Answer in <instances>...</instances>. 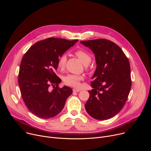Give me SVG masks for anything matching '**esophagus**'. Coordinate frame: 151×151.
Instances as JSON below:
<instances>
[{"label": "esophagus", "instance_id": "34e87169", "mask_svg": "<svg viewBox=\"0 0 151 151\" xmlns=\"http://www.w3.org/2000/svg\"><path fill=\"white\" fill-rule=\"evenodd\" d=\"M73 92H79V91H80V90L78 89V88H73Z\"/></svg>", "mask_w": 151, "mask_h": 151}]
</instances>
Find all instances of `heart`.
<instances>
[{"label":"heart","instance_id":"1","mask_svg":"<svg viewBox=\"0 0 151 151\" xmlns=\"http://www.w3.org/2000/svg\"><path fill=\"white\" fill-rule=\"evenodd\" d=\"M75 55L81 60V61L85 64V66L87 68V65L91 63V55L84 50L82 49L77 50L75 52ZM67 56L66 54H62L58 59L57 66L58 69L63 70L64 69L66 65ZM83 79V76L81 75L75 74H67L63 77L64 83L67 85L71 87H77L80 85V82Z\"/></svg>","mask_w":151,"mask_h":151}]
</instances>
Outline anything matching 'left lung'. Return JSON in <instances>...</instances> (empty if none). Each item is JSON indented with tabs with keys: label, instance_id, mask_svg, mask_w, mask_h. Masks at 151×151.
Here are the masks:
<instances>
[{
	"label": "left lung",
	"instance_id": "obj_1",
	"mask_svg": "<svg viewBox=\"0 0 151 151\" xmlns=\"http://www.w3.org/2000/svg\"><path fill=\"white\" fill-rule=\"evenodd\" d=\"M81 43L93 51L97 63L91 82L93 89L88 91L85 109L94 119H110L122 109L130 93V63L121 48L112 41L97 39Z\"/></svg>",
	"mask_w": 151,
	"mask_h": 151
}]
</instances>
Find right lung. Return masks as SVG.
Wrapping results in <instances>:
<instances>
[{"mask_svg":"<svg viewBox=\"0 0 151 151\" xmlns=\"http://www.w3.org/2000/svg\"><path fill=\"white\" fill-rule=\"evenodd\" d=\"M78 41L49 37L37 42L24 54L20 64L18 84L26 107L36 116L44 119L56 116L72 94L70 87H59L61 81L55 70L58 58Z\"/></svg>","mask_w":151,"mask_h":151,"instance_id":"1","label":"right lung"}]
</instances>
